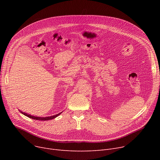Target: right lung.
I'll return each mask as SVG.
<instances>
[{
  "mask_svg": "<svg viewBox=\"0 0 160 160\" xmlns=\"http://www.w3.org/2000/svg\"><path fill=\"white\" fill-rule=\"evenodd\" d=\"M21 113L23 115H24L25 116H27L28 117H29V118H31L32 119H36V120H39V121H48V120H51V119H53L54 118H56V117H58V115H60L62 112L58 113V114H56L55 115H53V116H50V117H35V116H32L30 114H27L26 113L24 112H21Z\"/></svg>",
  "mask_w": 160,
  "mask_h": 160,
  "instance_id": "1",
  "label": "right lung"
}]
</instances>
